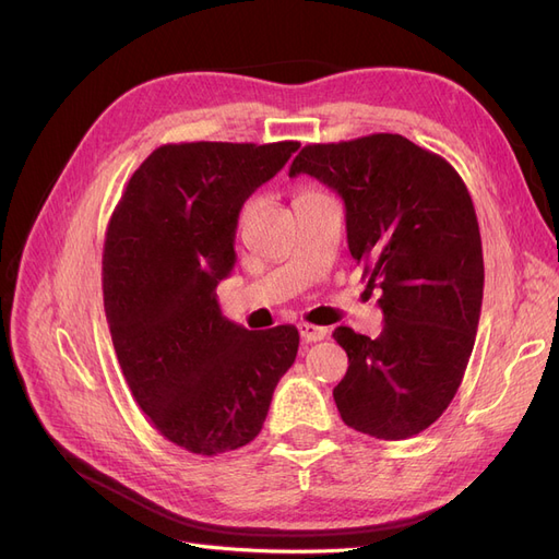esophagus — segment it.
<instances>
[{"instance_id": "34e87169", "label": "esophagus", "mask_w": 559, "mask_h": 559, "mask_svg": "<svg viewBox=\"0 0 559 559\" xmlns=\"http://www.w3.org/2000/svg\"><path fill=\"white\" fill-rule=\"evenodd\" d=\"M298 331H300V337L306 343H317V341H324V337L329 335V329L326 326H314V324H308V321H302V324H298Z\"/></svg>"}]
</instances>
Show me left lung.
Instances as JSON below:
<instances>
[{"instance_id": "8db88e82", "label": "left lung", "mask_w": 559, "mask_h": 559, "mask_svg": "<svg viewBox=\"0 0 559 559\" xmlns=\"http://www.w3.org/2000/svg\"><path fill=\"white\" fill-rule=\"evenodd\" d=\"M306 173L345 200L347 245L366 292L380 289L378 337L333 331L347 373L333 399L347 427L403 441L431 427L462 384L483 306V242L466 183L403 134L308 144Z\"/></svg>"}]
</instances>
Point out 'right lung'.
<instances>
[{"label": "right lung", "instance_id": "add662e5", "mask_svg": "<svg viewBox=\"0 0 559 559\" xmlns=\"http://www.w3.org/2000/svg\"><path fill=\"white\" fill-rule=\"evenodd\" d=\"M298 146L163 144L109 218L103 294L118 364L151 425L193 454L251 443L296 359V326L247 331L222 314L214 289L235 263L245 200Z\"/></svg>", "mask_w": 559, "mask_h": 559}]
</instances>
